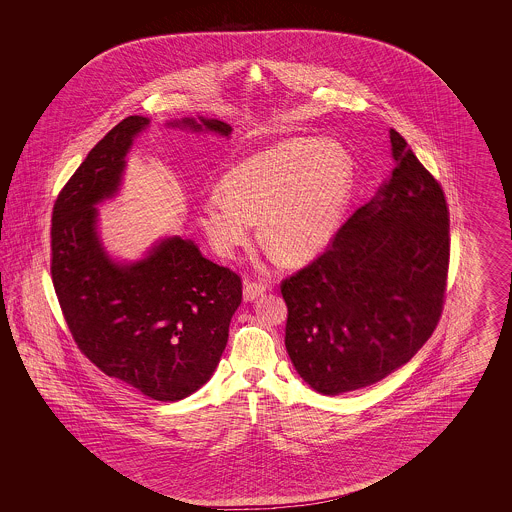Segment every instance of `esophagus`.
I'll return each mask as SVG.
<instances>
[{"mask_svg": "<svg viewBox=\"0 0 512 512\" xmlns=\"http://www.w3.org/2000/svg\"><path fill=\"white\" fill-rule=\"evenodd\" d=\"M267 292V286L261 282H245L244 301H255L257 297H261Z\"/></svg>", "mask_w": 512, "mask_h": 512, "instance_id": "1", "label": "esophagus"}]
</instances>
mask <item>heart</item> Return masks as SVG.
I'll list each match as a JSON object with an SVG mask.
<instances>
[{
    "instance_id": "obj_1",
    "label": "heart",
    "mask_w": 512,
    "mask_h": 512,
    "mask_svg": "<svg viewBox=\"0 0 512 512\" xmlns=\"http://www.w3.org/2000/svg\"><path fill=\"white\" fill-rule=\"evenodd\" d=\"M353 190V161L332 140L297 138L245 159L201 201V226L222 257L249 242L253 222L290 263L315 257L334 236Z\"/></svg>"
}]
</instances>
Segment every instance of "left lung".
Listing matches in <instances>:
<instances>
[{"label":"left lung","mask_w":512,"mask_h":512,"mask_svg":"<svg viewBox=\"0 0 512 512\" xmlns=\"http://www.w3.org/2000/svg\"><path fill=\"white\" fill-rule=\"evenodd\" d=\"M395 167L317 259L282 282L286 349L322 395L361 390L409 363L438 326L449 209L438 180L390 130Z\"/></svg>","instance_id":"obj_1"}]
</instances>
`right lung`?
<instances>
[{"instance_id":"1","label":"right lung","mask_w":512,"mask_h":512,"mask_svg":"<svg viewBox=\"0 0 512 512\" xmlns=\"http://www.w3.org/2000/svg\"><path fill=\"white\" fill-rule=\"evenodd\" d=\"M169 126L230 136L217 119ZM149 119L134 115L88 153L53 205L51 278L78 349L111 378L155 401H180L215 372L242 303V280L192 240H159L136 263L109 257L96 205L119 192L126 153Z\"/></svg>"}]
</instances>
